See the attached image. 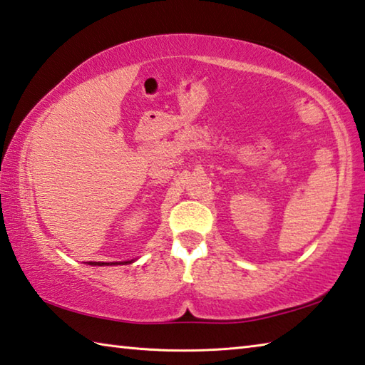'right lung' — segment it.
<instances>
[{"instance_id":"right-lung-1","label":"right lung","mask_w":365,"mask_h":365,"mask_svg":"<svg viewBox=\"0 0 365 365\" xmlns=\"http://www.w3.org/2000/svg\"><path fill=\"white\" fill-rule=\"evenodd\" d=\"M132 261H125V262H88L90 265H115V264H130Z\"/></svg>"}]
</instances>
